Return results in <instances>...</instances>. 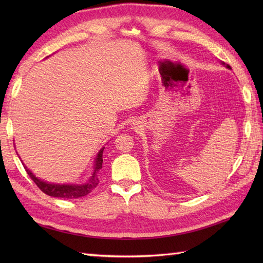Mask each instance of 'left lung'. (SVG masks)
<instances>
[{"mask_svg":"<svg viewBox=\"0 0 263 263\" xmlns=\"http://www.w3.org/2000/svg\"><path fill=\"white\" fill-rule=\"evenodd\" d=\"M227 68H228V69H231V66H230V65H227Z\"/></svg>","mask_w":263,"mask_h":263,"instance_id":"8db88e82","label":"left lung"}]
</instances>
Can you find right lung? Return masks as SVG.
Returning <instances> with one entry per match:
<instances>
[{
    "instance_id": "right-lung-1",
    "label": "right lung",
    "mask_w": 263,
    "mask_h": 263,
    "mask_svg": "<svg viewBox=\"0 0 263 263\" xmlns=\"http://www.w3.org/2000/svg\"><path fill=\"white\" fill-rule=\"evenodd\" d=\"M103 152L104 148L99 150L97 154V157L95 159L93 164V172L91 177L89 178L88 182L85 184H57V183H48L41 180V178L36 177L32 174V172L27 168V166L24 165L26 172L28 175L30 176L31 180L35 182L36 185L42 190V191L51 195L54 198H63V199H76V198H82L85 195L90 193L92 190L98 185L99 180H98V172L102 170L103 167ZM24 164V163H22Z\"/></svg>"
}]
</instances>
